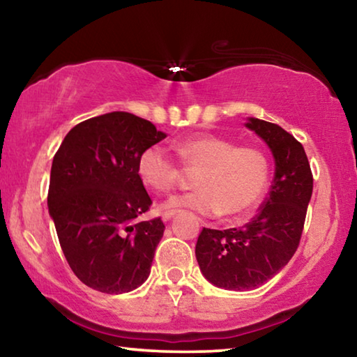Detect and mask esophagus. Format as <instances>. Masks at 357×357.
<instances>
[{
  "mask_svg": "<svg viewBox=\"0 0 357 357\" xmlns=\"http://www.w3.org/2000/svg\"><path fill=\"white\" fill-rule=\"evenodd\" d=\"M174 214H176V211H174V209H170V211H165V213H164V214H162V219H164V220L167 222V220H170V219H172V217H173Z\"/></svg>",
  "mask_w": 357,
  "mask_h": 357,
  "instance_id": "esophagus-1",
  "label": "esophagus"
}]
</instances>
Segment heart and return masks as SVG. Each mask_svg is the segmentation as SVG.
<instances>
[{
	"mask_svg": "<svg viewBox=\"0 0 357 357\" xmlns=\"http://www.w3.org/2000/svg\"><path fill=\"white\" fill-rule=\"evenodd\" d=\"M174 149L184 167L198 168L193 178L197 190L172 197L165 208L236 217L255 206L268 185V159L257 148L238 146L225 137L198 134L178 142ZM137 173L142 183L157 193L173 190L179 181L178 164L159 146L143 151Z\"/></svg>",
	"mask_w": 357,
	"mask_h": 357,
	"instance_id": "1",
	"label": "heart"
}]
</instances>
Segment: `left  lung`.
I'll use <instances>...</instances> for the list:
<instances>
[{
	"label": "left lung",
	"instance_id": "8db88e82",
	"mask_svg": "<svg viewBox=\"0 0 357 357\" xmlns=\"http://www.w3.org/2000/svg\"><path fill=\"white\" fill-rule=\"evenodd\" d=\"M274 155L269 195L253 219L239 228H203L197 261L213 285L233 291L253 289L285 268L298 249L309 206L313 176L304 146L280 126L249 118Z\"/></svg>",
	"mask_w": 357,
	"mask_h": 357
}]
</instances>
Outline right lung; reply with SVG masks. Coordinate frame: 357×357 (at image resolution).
<instances>
[{
	"label": "right lung",
	"mask_w": 357,
	"mask_h": 357,
	"mask_svg": "<svg viewBox=\"0 0 357 357\" xmlns=\"http://www.w3.org/2000/svg\"><path fill=\"white\" fill-rule=\"evenodd\" d=\"M165 137L148 119L112 112L77 124L53 157L48 213L70 269L89 288L121 294L148 279L165 225L137 220L153 204L137 162Z\"/></svg>",
	"instance_id": "add662e5"
}]
</instances>
